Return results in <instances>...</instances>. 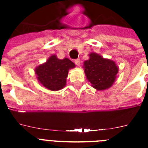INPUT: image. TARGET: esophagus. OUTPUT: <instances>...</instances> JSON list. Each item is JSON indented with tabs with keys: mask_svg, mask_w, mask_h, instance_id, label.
Returning a JSON list of instances; mask_svg holds the SVG:
<instances>
[{
	"mask_svg": "<svg viewBox=\"0 0 148 148\" xmlns=\"http://www.w3.org/2000/svg\"><path fill=\"white\" fill-rule=\"evenodd\" d=\"M74 63L77 66H80V64H81V60L80 59H76V60H74Z\"/></svg>",
	"mask_w": 148,
	"mask_h": 148,
	"instance_id": "34e87169",
	"label": "esophagus"
}]
</instances>
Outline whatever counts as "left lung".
Masks as SVG:
<instances>
[{"mask_svg": "<svg viewBox=\"0 0 148 148\" xmlns=\"http://www.w3.org/2000/svg\"><path fill=\"white\" fill-rule=\"evenodd\" d=\"M84 67L88 80L98 90L110 88L118 72L114 61L104 59L95 53H90V59L84 61Z\"/></svg>", "mask_w": 148, "mask_h": 148, "instance_id": "left-lung-1", "label": "left lung"}]
</instances>
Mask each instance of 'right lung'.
<instances>
[{"mask_svg":"<svg viewBox=\"0 0 148 148\" xmlns=\"http://www.w3.org/2000/svg\"><path fill=\"white\" fill-rule=\"evenodd\" d=\"M75 64L68 58L63 60L52 55L44 64L35 69L38 80L44 87L51 90H58L66 85L68 71Z\"/></svg>","mask_w":148,"mask_h":148,"instance_id":"add662e5","label":"right lung"}]
</instances>
